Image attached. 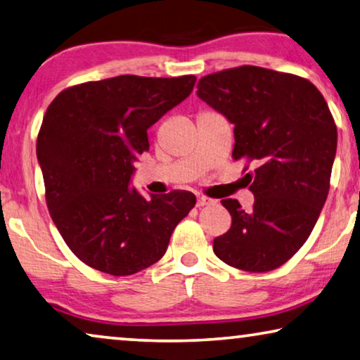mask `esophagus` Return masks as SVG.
<instances>
[{"instance_id":"34e87169","label":"esophagus","mask_w":360,"mask_h":360,"mask_svg":"<svg viewBox=\"0 0 360 360\" xmlns=\"http://www.w3.org/2000/svg\"><path fill=\"white\" fill-rule=\"evenodd\" d=\"M213 200L208 197H203V195H197V207H205V205H212Z\"/></svg>"}]
</instances>
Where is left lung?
<instances>
[{
    "instance_id": "left-lung-1",
    "label": "left lung",
    "mask_w": 360,
    "mask_h": 360,
    "mask_svg": "<svg viewBox=\"0 0 360 360\" xmlns=\"http://www.w3.org/2000/svg\"><path fill=\"white\" fill-rule=\"evenodd\" d=\"M197 96L234 126V160L248 173L254 205L224 198L231 228L213 240L224 264L270 271L291 259L312 233L330 189L338 132L312 82L259 66H240L198 80Z\"/></svg>"
}]
</instances>
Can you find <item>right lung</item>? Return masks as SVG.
Returning <instances> with one entry per match:
<instances>
[{
  "instance_id": "right-lung-1",
  "label": "right lung",
  "mask_w": 360,
  "mask_h": 360,
  "mask_svg": "<svg viewBox=\"0 0 360 360\" xmlns=\"http://www.w3.org/2000/svg\"><path fill=\"white\" fill-rule=\"evenodd\" d=\"M195 76H117L66 89L43 117L37 158L46 205L85 265L127 276L158 262L195 205L189 191L143 197L131 187L147 131L191 95Z\"/></svg>"
}]
</instances>
